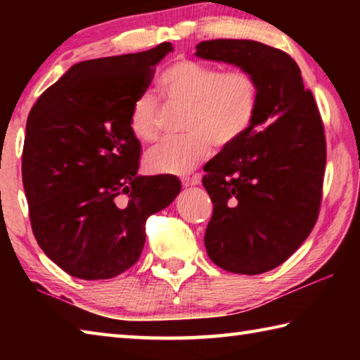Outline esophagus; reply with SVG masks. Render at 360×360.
<instances>
[{
  "mask_svg": "<svg viewBox=\"0 0 360 360\" xmlns=\"http://www.w3.org/2000/svg\"><path fill=\"white\" fill-rule=\"evenodd\" d=\"M200 181H202V178H200V174H195V176H192V178H182V186H184V187L198 186Z\"/></svg>",
  "mask_w": 360,
  "mask_h": 360,
  "instance_id": "34e87169",
  "label": "esophagus"
}]
</instances>
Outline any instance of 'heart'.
I'll return each instance as SVG.
<instances>
[{
  "label": "heart",
  "mask_w": 360,
  "mask_h": 360,
  "mask_svg": "<svg viewBox=\"0 0 360 360\" xmlns=\"http://www.w3.org/2000/svg\"><path fill=\"white\" fill-rule=\"evenodd\" d=\"M169 106L186 108L181 138H165L146 154L150 173L182 174L211 154L212 144L229 148L252 125L260 103V85L246 70L221 71L217 66L178 58L160 77ZM160 125V106L154 95L141 94L131 103L129 127L143 143L154 141Z\"/></svg>",
  "instance_id": "obj_1"
}]
</instances>
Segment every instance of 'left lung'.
I'll return each instance as SVG.
<instances>
[{"mask_svg": "<svg viewBox=\"0 0 360 360\" xmlns=\"http://www.w3.org/2000/svg\"><path fill=\"white\" fill-rule=\"evenodd\" d=\"M195 56L252 72L260 85L252 125L206 163L203 176L212 202L205 233L210 259L225 271L260 275L288 260L318 221L324 125L300 68L279 49L212 39L200 42Z\"/></svg>", "mask_w": 360, "mask_h": 360, "instance_id": "1", "label": "left lung"}]
</instances>
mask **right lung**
Masks as SVG:
<instances>
[{
	"mask_svg": "<svg viewBox=\"0 0 360 360\" xmlns=\"http://www.w3.org/2000/svg\"><path fill=\"white\" fill-rule=\"evenodd\" d=\"M168 52L72 65L34 103L27 120L22 181L34 238L68 275L109 279L135 265L146 221L173 202V174L139 176L141 146L131 135V103L148 90Z\"/></svg>",
	"mask_w": 360,
	"mask_h": 360,
	"instance_id": "add662e5",
	"label": "right lung"
}]
</instances>
